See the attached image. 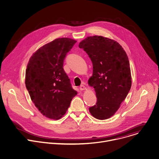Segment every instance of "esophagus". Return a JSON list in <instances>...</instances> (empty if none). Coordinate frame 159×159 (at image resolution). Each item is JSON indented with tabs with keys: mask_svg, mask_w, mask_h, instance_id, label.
<instances>
[{
	"mask_svg": "<svg viewBox=\"0 0 159 159\" xmlns=\"http://www.w3.org/2000/svg\"><path fill=\"white\" fill-rule=\"evenodd\" d=\"M79 89L80 90H84L85 89V87L84 85H81L80 87H79Z\"/></svg>",
	"mask_w": 159,
	"mask_h": 159,
	"instance_id": "34e87169",
	"label": "esophagus"
}]
</instances>
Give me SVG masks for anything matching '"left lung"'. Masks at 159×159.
Returning <instances> with one entry per match:
<instances>
[{"mask_svg": "<svg viewBox=\"0 0 159 159\" xmlns=\"http://www.w3.org/2000/svg\"><path fill=\"white\" fill-rule=\"evenodd\" d=\"M93 65V74L88 80L95 89L97 102L89 108L99 120L112 117L126 98L132 85L128 57L116 41L102 36L88 37L79 43Z\"/></svg>", "mask_w": 159, "mask_h": 159, "instance_id": "8db88e82", "label": "left lung"}]
</instances>
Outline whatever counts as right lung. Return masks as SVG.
I'll return each mask as SVG.
<instances>
[{"label":"right lung","mask_w":159,"mask_h":159,"mask_svg":"<svg viewBox=\"0 0 159 159\" xmlns=\"http://www.w3.org/2000/svg\"><path fill=\"white\" fill-rule=\"evenodd\" d=\"M76 40L59 38L38 49L30 57L25 72V86L32 101L44 116L59 119L77 92L63 66Z\"/></svg>","instance_id":"1"}]
</instances>
